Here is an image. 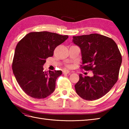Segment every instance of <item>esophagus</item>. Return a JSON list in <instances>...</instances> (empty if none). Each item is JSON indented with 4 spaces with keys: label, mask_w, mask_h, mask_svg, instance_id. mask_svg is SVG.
Returning <instances> with one entry per match:
<instances>
[{
    "label": "esophagus",
    "mask_w": 129,
    "mask_h": 129,
    "mask_svg": "<svg viewBox=\"0 0 129 129\" xmlns=\"http://www.w3.org/2000/svg\"><path fill=\"white\" fill-rule=\"evenodd\" d=\"M70 73L69 71L68 70H64L62 71V73L64 74H69Z\"/></svg>",
    "instance_id": "34e87169"
}]
</instances>
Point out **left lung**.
I'll list each match as a JSON object with an SVG mask.
<instances>
[{"mask_svg": "<svg viewBox=\"0 0 129 129\" xmlns=\"http://www.w3.org/2000/svg\"><path fill=\"white\" fill-rule=\"evenodd\" d=\"M73 42L80 48L81 68L92 72L91 76L79 75L75 91L84 100L99 99L110 91L118 79L122 62L119 49L113 39L98 34L73 37Z\"/></svg>", "mask_w": 129, "mask_h": 129, "instance_id": "8db88e82", "label": "left lung"}]
</instances>
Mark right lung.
I'll return each mask as SVG.
<instances>
[{
    "mask_svg": "<svg viewBox=\"0 0 129 129\" xmlns=\"http://www.w3.org/2000/svg\"><path fill=\"white\" fill-rule=\"evenodd\" d=\"M68 35L48 31L31 32L16 45L12 63L16 81L25 93L35 99H44L55 89L61 70L44 71L46 59L53 56L56 46L64 42Z\"/></svg>",
    "mask_w": 129,
    "mask_h": 129,
    "instance_id": "1",
    "label": "right lung"
}]
</instances>
